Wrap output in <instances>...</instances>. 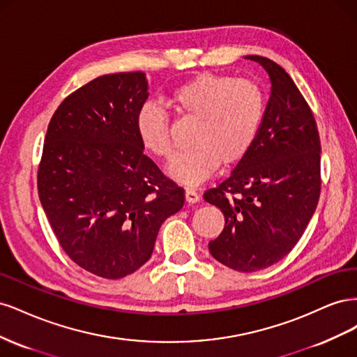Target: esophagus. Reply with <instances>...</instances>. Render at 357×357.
<instances>
[{
  "label": "esophagus",
  "instance_id": "1",
  "mask_svg": "<svg viewBox=\"0 0 357 357\" xmlns=\"http://www.w3.org/2000/svg\"><path fill=\"white\" fill-rule=\"evenodd\" d=\"M185 195H186V202H189V204H195V202L199 201L198 192H197L195 189H192V188H188V189H186Z\"/></svg>",
  "mask_w": 357,
  "mask_h": 357
}]
</instances>
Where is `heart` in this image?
Segmentation results:
<instances>
[{"label": "heart", "mask_w": 357, "mask_h": 357, "mask_svg": "<svg viewBox=\"0 0 357 357\" xmlns=\"http://www.w3.org/2000/svg\"><path fill=\"white\" fill-rule=\"evenodd\" d=\"M169 105L178 117L195 122L193 147L180 153L169 167L188 185L208 178L220 162L232 165L253 147L265 112V95L255 80L205 73L171 92ZM139 142L153 156H174L169 116L164 107L146 102L137 113Z\"/></svg>", "instance_id": "heart-1"}]
</instances>
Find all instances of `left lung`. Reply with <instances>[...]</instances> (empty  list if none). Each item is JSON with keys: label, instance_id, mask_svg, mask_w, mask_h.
<instances>
[{"label": "left lung", "instance_id": "left-lung-1", "mask_svg": "<svg viewBox=\"0 0 357 357\" xmlns=\"http://www.w3.org/2000/svg\"><path fill=\"white\" fill-rule=\"evenodd\" d=\"M271 96L253 147L229 177L204 192L225 228L208 243L215 261L240 273L265 269L296 245L314 214L320 189V137L308 102L290 75L264 56Z\"/></svg>", "mask_w": 357, "mask_h": 357}]
</instances>
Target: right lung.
<instances>
[{
	"label": "right lung",
	"mask_w": 357,
	"mask_h": 357,
	"mask_svg": "<svg viewBox=\"0 0 357 357\" xmlns=\"http://www.w3.org/2000/svg\"><path fill=\"white\" fill-rule=\"evenodd\" d=\"M144 73L96 77L53 113L37 172L38 197L62 250L102 278H122L152 256L160 225L185 190L144 155L137 113Z\"/></svg>",
	"instance_id": "right-lung-1"
}]
</instances>
